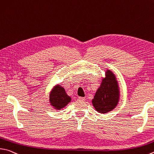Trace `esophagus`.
Masks as SVG:
<instances>
[{"instance_id":"obj_1","label":"esophagus","mask_w":154,"mask_h":154,"mask_svg":"<svg viewBox=\"0 0 154 154\" xmlns=\"http://www.w3.org/2000/svg\"><path fill=\"white\" fill-rule=\"evenodd\" d=\"M79 100H80V101H85V97H79Z\"/></svg>"}]
</instances>
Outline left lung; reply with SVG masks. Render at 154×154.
<instances>
[{
	"label": "left lung",
	"instance_id": "1",
	"mask_svg": "<svg viewBox=\"0 0 154 154\" xmlns=\"http://www.w3.org/2000/svg\"><path fill=\"white\" fill-rule=\"evenodd\" d=\"M102 79V82L91 102L97 112L105 114L116 107L121 94L116 75L111 70L106 69L105 77Z\"/></svg>",
	"mask_w": 154,
	"mask_h": 154
}]
</instances>
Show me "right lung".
Returning <instances> with one entry per match:
<instances>
[{
	"instance_id": "right-lung-1",
	"label": "right lung",
	"mask_w": 154,
	"mask_h": 154,
	"mask_svg": "<svg viewBox=\"0 0 154 154\" xmlns=\"http://www.w3.org/2000/svg\"><path fill=\"white\" fill-rule=\"evenodd\" d=\"M71 101V97L66 93L65 89L60 85L53 87L50 92L49 102L52 107L57 110H60Z\"/></svg>"
}]
</instances>
